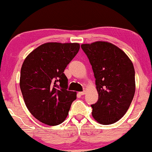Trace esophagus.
Segmentation results:
<instances>
[{
    "label": "esophagus",
    "instance_id": "34e87169",
    "mask_svg": "<svg viewBox=\"0 0 152 152\" xmlns=\"http://www.w3.org/2000/svg\"><path fill=\"white\" fill-rule=\"evenodd\" d=\"M78 94H79L80 95V96L85 95V94H86V91H81V92H79V93H78Z\"/></svg>",
    "mask_w": 152,
    "mask_h": 152
}]
</instances>
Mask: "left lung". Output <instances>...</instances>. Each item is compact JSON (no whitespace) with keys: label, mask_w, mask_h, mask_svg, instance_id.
Instances as JSON below:
<instances>
[{"label":"left lung","mask_w":152,"mask_h":152,"mask_svg":"<svg viewBox=\"0 0 152 152\" xmlns=\"http://www.w3.org/2000/svg\"><path fill=\"white\" fill-rule=\"evenodd\" d=\"M96 78L99 99L92 104V116L99 123L110 125L122 118L135 91V69L125 52L112 43L83 44Z\"/></svg>","instance_id":"8db88e82"}]
</instances>
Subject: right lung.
Listing matches in <instances>:
<instances>
[{"mask_svg": "<svg viewBox=\"0 0 152 152\" xmlns=\"http://www.w3.org/2000/svg\"><path fill=\"white\" fill-rule=\"evenodd\" d=\"M80 49L78 43H47L24 59L20 88L27 109L37 120L54 126L67 117L77 94L68 91L65 68Z\"/></svg>", "mask_w": 152, "mask_h": 152, "instance_id": "right-lung-1", "label": "right lung"}]
</instances>
